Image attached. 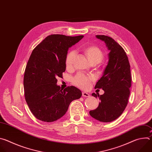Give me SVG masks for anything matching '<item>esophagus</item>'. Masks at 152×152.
<instances>
[{
  "mask_svg": "<svg viewBox=\"0 0 152 152\" xmlns=\"http://www.w3.org/2000/svg\"><path fill=\"white\" fill-rule=\"evenodd\" d=\"M82 96L83 97H90V94L87 93L86 92H83L82 93Z\"/></svg>",
  "mask_w": 152,
  "mask_h": 152,
  "instance_id": "34e87169",
  "label": "esophagus"
}]
</instances>
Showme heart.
I'll use <instances>...</instances> for the list:
<instances>
[{
  "mask_svg": "<svg viewBox=\"0 0 152 152\" xmlns=\"http://www.w3.org/2000/svg\"><path fill=\"white\" fill-rule=\"evenodd\" d=\"M84 53L90 63L100 62L103 58L102 51L96 46H89L84 49ZM76 56V52L71 50L66 55L65 64L67 69H70L73 66L74 59ZM94 80L93 76H86L83 73H79L73 79V83L82 89H88L90 87L92 82Z\"/></svg>",
  "mask_w": 152,
  "mask_h": 152,
  "instance_id": "1",
  "label": "heart"
}]
</instances>
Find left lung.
<instances>
[{"label": "left lung", "mask_w": 152, "mask_h": 152, "mask_svg": "<svg viewBox=\"0 0 152 152\" xmlns=\"http://www.w3.org/2000/svg\"><path fill=\"white\" fill-rule=\"evenodd\" d=\"M96 37L104 41L110 52L103 75L95 86V88H102L104 93L92 94L99 97L100 102L90 114L100 121L111 122L121 115L127 104L131 87V66L124 50L113 38L103 35Z\"/></svg>", "instance_id": "1"}]
</instances>
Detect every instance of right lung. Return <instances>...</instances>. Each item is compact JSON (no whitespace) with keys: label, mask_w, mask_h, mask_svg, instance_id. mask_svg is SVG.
<instances>
[{"label":"right lung","mask_w":152,"mask_h":152,"mask_svg":"<svg viewBox=\"0 0 152 152\" xmlns=\"http://www.w3.org/2000/svg\"><path fill=\"white\" fill-rule=\"evenodd\" d=\"M83 37L52 34L33 50L26 64L23 85L25 100L37 119L45 122L59 119L70 103L82 96V92L74 86L61 88L56 78L62 77L66 71L69 48Z\"/></svg>","instance_id":"right-lung-1"}]
</instances>
